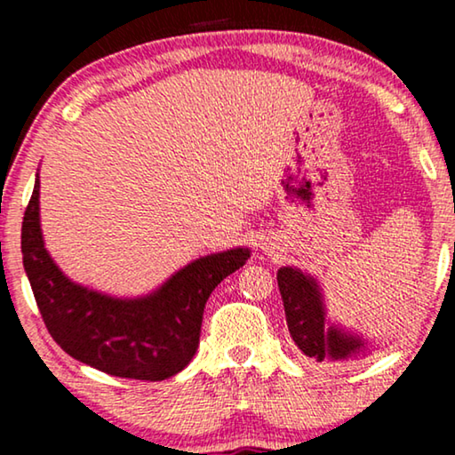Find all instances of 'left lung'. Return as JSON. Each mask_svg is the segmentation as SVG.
I'll return each mask as SVG.
<instances>
[{
	"mask_svg": "<svg viewBox=\"0 0 455 455\" xmlns=\"http://www.w3.org/2000/svg\"><path fill=\"white\" fill-rule=\"evenodd\" d=\"M277 285L290 335L304 356L329 364H341L363 356L366 341L360 335L344 331L325 321L323 294L313 277L304 275L294 267H282L277 271Z\"/></svg>",
	"mask_w": 455,
	"mask_h": 455,
	"instance_id": "obj_1",
	"label": "left lung"
}]
</instances>
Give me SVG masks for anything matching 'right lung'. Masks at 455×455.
Instances as JSON below:
<instances>
[{
	"mask_svg": "<svg viewBox=\"0 0 455 455\" xmlns=\"http://www.w3.org/2000/svg\"><path fill=\"white\" fill-rule=\"evenodd\" d=\"M251 257L248 248L201 257L153 294L114 298L68 279L45 251L39 173L22 221V263L47 331L72 358L108 375L164 381L190 363L211 291Z\"/></svg>",
	"mask_w": 455,
	"mask_h": 455,
	"instance_id": "obj_1",
	"label": "right lung"
}]
</instances>
